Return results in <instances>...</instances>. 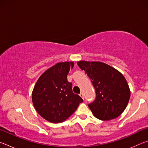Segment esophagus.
Returning <instances> with one entry per match:
<instances>
[{"label":"esophagus","instance_id":"1","mask_svg":"<svg viewBox=\"0 0 148 148\" xmlns=\"http://www.w3.org/2000/svg\"><path fill=\"white\" fill-rule=\"evenodd\" d=\"M79 95H80V97H82V99H84V93H83V92H81V93H80L79 94Z\"/></svg>","mask_w":148,"mask_h":148}]
</instances>
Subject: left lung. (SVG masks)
<instances>
[{"label": "left lung", "instance_id": "left-lung-1", "mask_svg": "<svg viewBox=\"0 0 148 148\" xmlns=\"http://www.w3.org/2000/svg\"><path fill=\"white\" fill-rule=\"evenodd\" d=\"M91 79L96 98L88 104L94 116L108 121L120 116L130 99V89L126 79L119 71L101 62H77Z\"/></svg>", "mask_w": 148, "mask_h": 148}]
</instances>
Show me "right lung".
I'll use <instances>...</instances> for the list:
<instances>
[{
  "mask_svg": "<svg viewBox=\"0 0 148 148\" xmlns=\"http://www.w3.org/2000/svg\"><path fill=\"white\" fill-rule=\"evenodd\" d=\"M72 62H59L42 74L32 94L33 105L40 116L51 123L64 121L76 111L83 99L72 91L67 80Z\"/></svg>",
  "mask_w": 148,
  "mask_h": 148,
  "instance_id": "add662e5",
  "label": "right lung"
}]
</instances>
